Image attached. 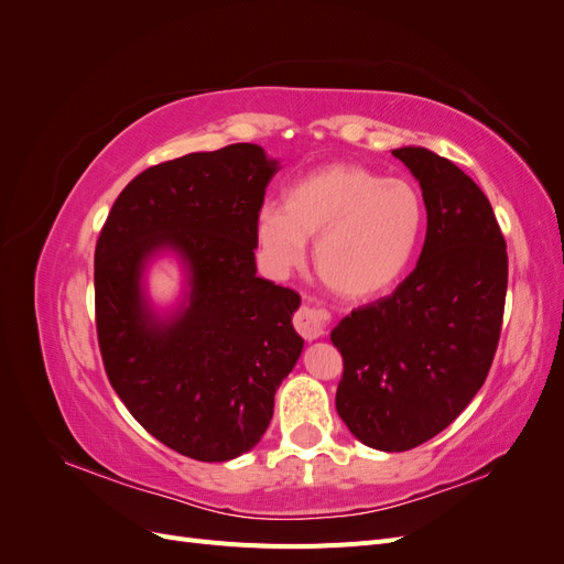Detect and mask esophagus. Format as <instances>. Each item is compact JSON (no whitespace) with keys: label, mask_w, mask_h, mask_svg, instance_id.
Instances as JSON below:
<instances>
[{"label":"esophagus","mask_w":564,"mask_h":564,"mask_svg":"<svg viewBox=\"0 0 564 564\" xmlns=\"http://www.w3.org/2000/svg\"><path fill=\"white\" fill-rule=\"evenodd\" d=\"M329 315L327 311L317 308V305H303V308L294 315V327L305 340H315L327 332Z\"/></svg>","instance_id":"34e87169"}]
</instances>
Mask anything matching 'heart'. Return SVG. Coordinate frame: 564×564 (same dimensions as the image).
<instances>
[{
    "mask_svg": "<svg viewBox=\"0 0 564 564\" xmlns=\"http://www.w3.org/2000/svg\"><path fill=\"white\" fill-rule=\"evenodd\" d=\"M425 204L414 183L360 164H327L289 187L284 204L256 216V245L272 272L299 268L305 242L334 294L367 301L398 284L421 245Z\"/></svg>",
    "mask_w": 564,
    "mask_h": 564,
    "instance_id": "heart-1",
    "label": "heart"
}]
</instances>
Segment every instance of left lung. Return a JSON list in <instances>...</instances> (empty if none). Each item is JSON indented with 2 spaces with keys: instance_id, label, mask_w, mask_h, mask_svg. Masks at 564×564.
Wrapping results in <instances>:
<instances>
[{
  "instance_id": "1",
  "label": "left lung",
  "mask_w": 564,
  "mask_h": 564,
  "mask_svg": "<svg viewBox=\"0 0 564 564\" xmlns=\"http://www.w3.org/2000/svg\"><path fill=\"white\" fill-rule=\"evenodd\" d=\"M419 181L429 228L390 296L332 329L344 355L336 412L362 445L406 452L435 437L482 388L501 336L508 253L477 183L429 148L392 150Z\"/></svg>"
}]
</instances>
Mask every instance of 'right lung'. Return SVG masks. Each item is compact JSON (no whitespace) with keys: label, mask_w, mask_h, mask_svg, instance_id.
<instances>
[{"label":"right lung","mask_w":564,"mask_h":564,"mask_svg":"<svg viewBox=\"0 0 564 564\" xmlns=\"http://www.w3.org/2000/svg\"><path fill=\"white\" fill-rule=\"evenodd\" d=\"M278 172L253 143L150 166L119 193L96 245V329L115 392L152 437L209 464L259 445L303 350L301 296L256 278L253 226ZM160 254L184 270L166 312L144 282Z\"/></svg>","instance_id":"right-lung-1"}]
</instances>
